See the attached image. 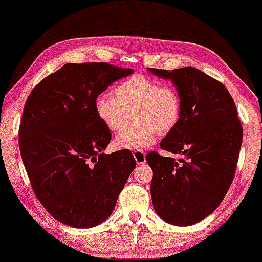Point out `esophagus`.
I'll use <instances>...</instances> for the list:
<instances>
[{"label":"esophagus","instance_id":"1","mask_svg":"<svg viewBox=\"0 0 262 262\" xmlns=\"http://www.w3.org/2000/svg\"><path fill=\"white\" fill-rule=\"evenodd\" d=\"M132 155H134L136 162L138 164H144L146 162L145 154L144 151H142V150H135V151H132Z\"/></svg>","mask_w":262,"mask_h":262}]
</instances>
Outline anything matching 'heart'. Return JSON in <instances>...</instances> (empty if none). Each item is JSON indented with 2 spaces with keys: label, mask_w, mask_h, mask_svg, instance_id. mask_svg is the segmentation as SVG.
I'll use <instances>...</instances> for the list:
<instances>
[{
  "label": "heart",
  "mask_w": 262,
  "mask_h": 262,
  "mask_svg": "<svg viewBox=\"0 0 262 262\" xmlns=\"http://www.w3.org/2000/svg\"><path fill=\"white\" fill-rule=\"evenodd\" d=\"M114 96L100 94L94 99L95 116L113 132H120L114 144L120 149H145L152 145L159 134L177 127L182 103L179 92L170 84H161L145 75H134L114 88Z\"/></svg>",
  "instance_id": "heart-1"
}]
</instances>
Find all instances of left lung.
Listing matches in <instances>:
<instances>
[{"instance_id": "1", "label": "left lung", "mask_w": 262, "mask_h": 262, "mask_svg": "<svg viewBox=\"0 0 262 262\" xmlns=\"http://www.w3.org/2000/svg\"><path fill=\"white\" fill-rule=\"evenodd\" d=\"M168 78L181 98V118L161 142V149L184 157L146 155L156 213L169 224L188 227L217 209L235 177L242 126L228 89L196 68L173 71L149 68Z\"/></svg>"}]
</instances>
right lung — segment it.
Instances as JSON below:
<instances>
[{
  "instance_id": "1",
  "label": "right lung",
  "mask_w": 262,
  "mask_h": 262,
  "mask_svg": "<svg viewBox=\"0 0 262 262\" xmlns=\"http://www.w3.org/2000/svg\"><path fill=\"white\" fill-rule=\"evenodd\" d=\"M134 73L108 63H68L28 96L19 146L32 188L46 211L74 228H93L113 212L136 167L130 150L102 152L111 132L93 102Z\"/></svg>"
}]
</instances>
